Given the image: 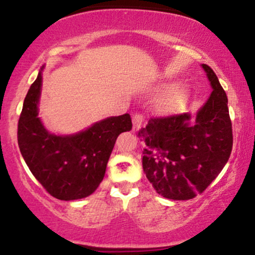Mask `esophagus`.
Here are the masks:
<instances>
[{"label": "esophagus", "mask_w": 255, "mask_h": 255, "mask_svg": "<svg viewBox=\"0 0 255 255\" xmlns=\"http://www.w3.org/2000/svg\"><path fill=\"white\" fill-rule=\"evenodd\" d=\"M141 124H142V116L140 115V114H135V115L133 116V130L136 131L140 129V127H141Z\"/></svg>", "instance_id": "34e87169"}]
</instances>
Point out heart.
I'll list each match as a JSON object with an SVG mask.
<instances>
[{
  "label": "heart",
  "mask_w": 255,
  "mask_h": 255,
  "mask_svg": "<svg viewBox=\"0 0 255 255\" xmlns=\"http://www.w3.org/2000/svg\"><path fill=\"white\" fill-rule=\"evenodd\" d=\"M172 84H165L164 87L171 86ZM188 97V89L183 85L181 86H176L174 90L169 93L166 97H164L158 104V109L163 113H172L180 108V105L186 101Z\"/></svg>",
  "instance_id": "1"
}]
</instances>
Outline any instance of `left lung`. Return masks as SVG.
<instances>
[{
  "mask_svg": "<svg viewBox=\"0 0 255 255\" xmlns=\"http://www.w3.org/2000/svg\"><path fill=\"white\" fill-rule=\"evenodd\" d=\"M212 93L198 111L151 118L137 136L145 141L142 169L162 197L188 200L203 193L227 164L233 148V128L227 93L207 64Z\"/></svg>",
  "mask_w": 255,
  "mask_h": 255,
  "instance_id": "obj_1",
  "label": "left lung"
}]
</instances>
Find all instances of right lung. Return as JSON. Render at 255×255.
<instances>
[{
    "label": "right lung",
    "mask_w": 255,
    "mask_h": 255,
    "mask_svg": "<svg viewBox=\"0 0 255 255\" xmlns=\"http://www.w3.org/2000/svg\"><path fill=\"white\" fill-rule=\"evenodd\" d=\"M40 89L42 71L31 85L20 114V152L33 176L54 198L77 200L89 197L103 180L118 136L131 129L129 114L102 120L73 135H55L38 118Z\"/></svg>",
    "instance_id": "1"
}]
</instances>
